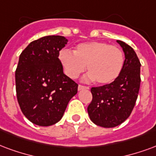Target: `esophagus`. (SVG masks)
Wrapping results in <instances>:
<instances>
[{
    "label": "esophagus",
    "mask_w": 156,
    "mask_h": 156,
    "mask_svg": "<svg viewBox=\"0 0 156 156\" xmlns=\"http://www.w3.org/2000/svg\"><path fill=\"white\" fill-rule=\"evenodd\" d=\"M84 88H87V87H85V86H83V85H78V91H81V90L84 89Z\"/></svg>",
    "instance_id": "1"
}]
</instances>
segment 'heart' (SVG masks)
<instances>
[{
	"mask_svg": "<svg viewBox=\"0 0 156 156\" xmlns=\"http://www.w3.org/2000/svg\"><path fill=\"white\" fill-rule=\"evenodd\" d=\"M58 58L69 78H78L87 65L89 73L85 80L96 79L101 85L116 81L124 66V55L119 48L98 41L79 44L75 47L74 54L63 49L59 52Z\"/></svg>",
	"mask_w": 156,
	"mask_h": 156,
	"instance_id": "heart-1",
	"label": "heart"
}]
</instances>
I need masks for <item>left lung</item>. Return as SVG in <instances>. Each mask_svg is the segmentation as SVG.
<instances>
[{"label": "left lung", "mask_w": 156, "mask_h": 156, "mask_svg": "<svg viewBox=\"0 0 156 156\" xmlns=\"http://www.w3.org/2000/svg\"><path fill=\"white\" fill-rule=\"evenodd\" d=\"M125 54L124 66L116 81L92 87L93 100L87 107L91 121L105 128L125 122L133 110L140 84V63L136 52L123 41L116 40Z\"/></svg>", "instance_id": "1"}]
</instances>
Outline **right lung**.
Masks as SVG:
<instances>
[{"label":"right lung","instance_id":"1","mask_svg":"<svg viewBox=\"0 0 156 156\" xmlns=\"http://www.w3.org/2000/svg\"><path fill=\"white\" fill-rule=\"evenodd\" d=\"M69 40L49 35L34 40L20 55L16 70L17 100L25 117L37 126H49L63 117L78 84L63 73L59 52Z\"/></svg>","mask_w":156,"mask_h":156}]
</instances>
